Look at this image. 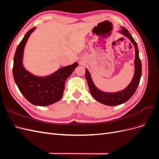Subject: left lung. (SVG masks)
<instances>
[{"label":"left lung","instance_id":"8db88e82","mask_svg":"<svg viewBox=\"0 0 159 159\" xmlns=\"http://www.w3.org/2000/svg\"><path fill=\"white\" fill-rule=\"evenodd\" d=\"M122 30L120 31L122 34L127 36L133 44L135 48V59H134V74L131 82L127 87L122 90L115 93H106L100 91L95 87L91 75L88 70H85V78L88 81V84L89 88L91 95L101 103L109 105V106H115L125 103L131 98L139 84L142 74V65L139 55V50L136 42L134 41L131 34L125 28L121 27Z\"/></svg>","mask_w":159,"mask_h":159}]
</instances>
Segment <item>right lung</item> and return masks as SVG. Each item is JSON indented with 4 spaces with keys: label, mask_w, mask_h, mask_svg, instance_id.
I'll list each match as a JSON object with an SVG mask.
<instances>
[{
    "label": "right lung",
    "mask_w": 159,
    "mask_h": 159,
    "mask_svg": "<svg viewBox=\"0 0 159 159\" xmlns=\"http://www.w3.org/2000/svg\"><path fill=\"white\" fill-rule=\"evenodd\" d=\"M35 28H32L28 31L18 44L14 57L12 73L19 90L28 102L38 106H47L61 99L65 81L78 64L75 62L46 77L35 76L28 71L22 64L24 49L30 34Z\"/></svg>",
    "instance_id": "add662e5"
}]
</instances>
